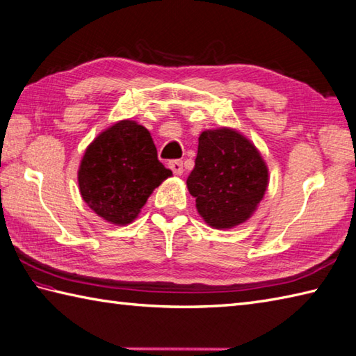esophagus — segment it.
<instances>
[{
  "instance_id": "obj_1",
  "label": "esophagus",
  "mask_w": 356,
  "mask_h": 356,
  "mask_svg": "<svg viewBox=\"0 0 356 356\" xmlns=\"http://www.w3.org/2000/svg\"><path fill=\"white\" fill-rule=\"evenodd\" d=\"M168 166H170V170L174 174H176V176H182V172H184L182 160H171V162L168 163Z\"/></svg>"
}]
</instances>
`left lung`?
I'll return each mask as SVG.
<instances>
[{
	"label": "left lung",
	"mask_w": 356,
	"mask_h": 356,
	"mask_svg": "<svg viewBox=\"0 0 356 356\" xmlns=\"http://www.w3.org/2000/svg\"><path fill=\"white\" fill-rule=\"evenodd\" d=\"M200 218L216 229L252 218L268 186V168L252 140L233 128L199 136L196 166L186 179Z\"/></svg>",
	"instance_id": "obj_1"
}]
</instances>
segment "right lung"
Here are the masks:
<instances>
[{
    "mask_svg": "<svg viewBox=\"0 0 356 356\" xmlns=\"http://www.w3.org/2000/svg\"><path fill=\"white\" fill-rule=\"evenodd\" d=\"M171 176L159 162L149 131L127 118L88 145L79 168V188L97 216L109 224L128 225L152 191Z\"/></svg>",
    "mask_w": 356,
    "mask_h": 356,
    "instance_id": "obj_1",
    "label": "right lung"
}]
</instances>
